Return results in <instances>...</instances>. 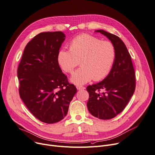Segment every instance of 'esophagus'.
<instances>
[{
	"instance_id": "1",
	"label": "esophagus",
	"mask_w": 155,
	"mask_h": 155,
	"mask_svg": "<svg viewBox=\"0 0 155 155\" xmlns=\"http://www.w3.org/2000/svg\"><path fill=\"white\" fill-rule=\"evenodd\" d=\"M76 88H77V89L78 90H84V89H85V88L84 87H82V86H76Z\"/></svg>"
}]
</instances>
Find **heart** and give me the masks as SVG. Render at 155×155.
<instances>
[{
	"label": "heart",
	"instance_id": "heart-1",
	"mask_svg": "<svg viewBox=\"0 0 155 155\" xmlns=\"http://www.w3.org/2000/svg\"><path fill=\"white\" fill-rule=\"evenodd\" d=\"M116 56L114 45L109 41L87 34L75 37L70 43V50L60 49L57 62L62 70L71 73L79 64L81 67L73 74L71 82L82 85L104 79L110 73Z\"/></svg>",
	"mask_w": 155,
	"mask_h": 155
}]
</instances>
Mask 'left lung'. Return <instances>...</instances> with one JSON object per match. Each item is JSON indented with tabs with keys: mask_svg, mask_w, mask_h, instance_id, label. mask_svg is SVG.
Wrapping results in <instances>:
<instances>
[{
	"mask_svg": "<svg viewBox=\"0 0 155 155\" xmlns=\"http://www.w3.org/2000/svg\"><path fill=\"white\" fill-rule=\"evenodd\" d=\"M114 45L116 56L108 75L102 81L89 85L87 108L100 119H110L123 111L135 89V70L131 57L123 41L104 30H97ZM103 92L100 93V90Z\"/></svg>",
	"mask_w": 155,
	"mask_h": 155,
	"instance_id": "8db88e82",
	"label": "left lung"
}]
</instances>
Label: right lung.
<instances>
[{"label":"right lung","instance_id":"obj_1","mask_svg":"<svg viewBox=\"0 0 155 155\" xmlns=\"http://www.w3.org/2000/svg\"><path fill=\"white\" fill-rule=\"evenodd\" d=\"M64 39L61 31L38 34L25 47L17 71L21 100L34 116L47 124L66 116L77 92L57 62Z\"/></svg>","mask_w":155,"mask_h":155}]
</instances>
